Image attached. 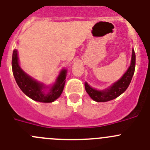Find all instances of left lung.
I'll return each instance as SVG.
<instances>
[{
  "label": "left lung",
  "mask_w": 150,
  "mask_h": 150,
  "mask_svg": "<svg viewBox=\"0 0 150 150\" xmlns=\"http://www.w3.org/2000/svg\"><path fill=\"white\" fill-rule=\"evenodd\" d=\"M135 54L134 50L132 51V58H131V63L127 71L125 72L122 77L116 82L113 83L109 88L104 91H98L94 88H91L87 82L85 83V88L86 92L91 96L92 99L97 102H108L112 100L118 96L123 93L127 88L129 86L132 76L135 72Z\"/></svg>",
  "instance_id": "8db88e82"
}]
</instances>
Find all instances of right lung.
<instances>
[{"label":"right lung","mask_w":150,"mask_h":150,"mask_svg":"<svg viewBox=\"0 0 150 150\" xmlns=\"http://www.w3.org/2000/svg\"><path fill=\"white\" fill-rule=\"evenodd\" d=\"M12 72L17 84L21 91L29 98L37 102H52L60 96L65 83L67 71L63 69L57 79L56 82L50 88L48 93L45 92V87L40 82H37L25 74L18 63V51L15 49L12 54Z\"/></svg>","instance_id":"1"}]
</instances>
